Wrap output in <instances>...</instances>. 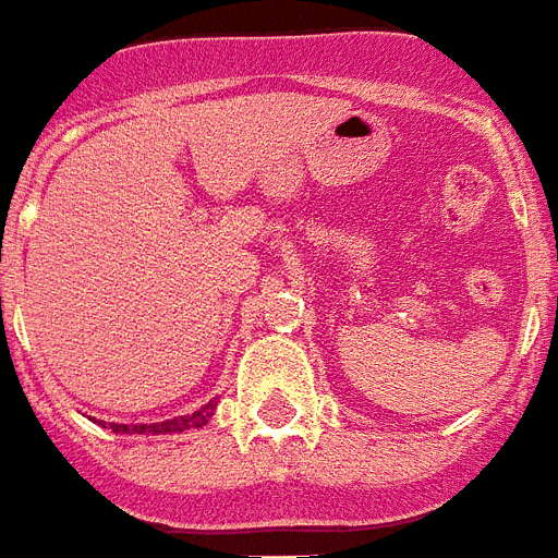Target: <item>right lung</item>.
Listing matches in <instances>:
<instances>
[{"instance_id":"right-lung-1","label":"right lung","mask_w":558,"mask_h":558,"mask_svg":"<svg viewBox=\"0 0 558 558\" xmlns=\"http://www.w3.org/2000/svg\"><path fill=\"white\" fill-rule=\"evenodd\" d=\"M213 409L216 403H207L204 409L193 414H181V417H172V421H163V423H144V426H126V423H109L111 432H123V435H167V432H186V429H198L207 423V417H213Z\"/></svg>"}]
</instances>
